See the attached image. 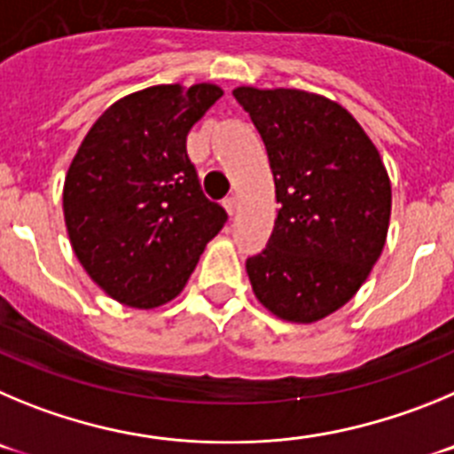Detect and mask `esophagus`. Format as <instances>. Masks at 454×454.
<instances>
[{
    "label": "esophagus",
    "instance_id": "34e87169",
    "mask_svg": "<svg viewBox=\"0 0 454 454\" xmlns=\"http://www.w3.org/2000/svg\"><path fill=\"white\" fill-rule=\"evenodd\" d=\"M223 207H226V212L232 217V215L237 212V199L235 197H226V199H223Z\"/></svg>",
    "mask_w": 454,
    "mask_h": 454
}]
</instances>
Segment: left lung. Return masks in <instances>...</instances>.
I'll use <instances>...</instances> for the list:
<instances>
[{
  "mask_svg": "<svg viewBox=\"0 0 454 454\" xmlns=\"http://www.w3.org/2000/svg\"><path fill=\"white\" fill-rule=\"evenodd\" d=\"M267 146L280 203L247 273L276 317L314 324L346 305L378 262L389 231L391 183L348 110L305 90H232Z\"/></svg>",
  "mask_w": 454,
  "mask_h": 454,
  "instance_id": "obj_1",
  "label": "left lung"
}]
</instances>
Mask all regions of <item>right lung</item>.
Listing matches in <instances>:
<instances>
[{
	"instance_id": "add662e5",
	"label": "right lung",
	"mask_w": 454,
	"mask_h": 454,
	"mask_svg": "<svg viewBox=\"0 0 454 454\" xmlns=\"http://www.w3.org/2000/svg\"><path fill=\"white\" fill-rule=\"evenodd\" d=\"M222 95L212 83L133 92L92 124L69 165V242L88 276L120 303L149 309L176 298L226 223V210L203 194L185 146L192 126Z\"/></svg>"
}]
</instances>
